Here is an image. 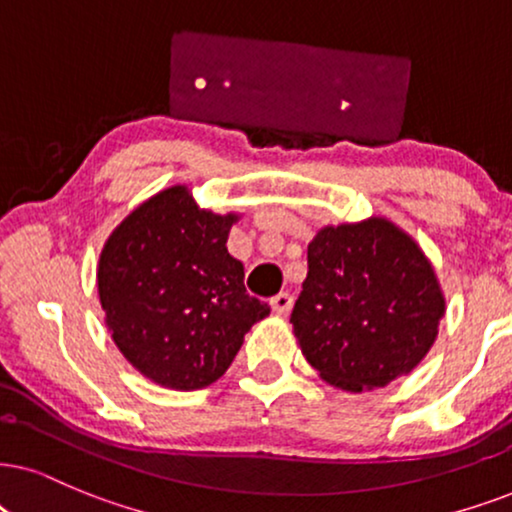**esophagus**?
<instances>
[{"label":"esophagus","mask_w":512,"mask_h":512,"mask_svg":"<svg viewBox=\"0 0 512 512\" xmlns=\"http://www.w3.org/2000/svg\"><path fill=\"white\" fill-rule=\"evenodd\" d=\"M271 304V312L274 314H288L293 309V295L290 293H278L269 300Z\"/></svg>","instance_id":"esophagus-1"}]
</instances>
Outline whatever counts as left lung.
<instances>
[{
	"mask_svg": "<svg viewBox=\"0 0 512 512\" xmlns=\"http://www.w3.org/2000/svg\"><path fill=\"white\" fill-rule=\"evenodd\" d=\"M444 312L430 257L373 215L316 231L290 323L319 378L359 394L409 375L435 345Z\"/></svg>",
	"mask_w": 512,
	"mask_h": 512,
	"instance_id": "obj_1",
	"label": "left lung"
}]
</instances>
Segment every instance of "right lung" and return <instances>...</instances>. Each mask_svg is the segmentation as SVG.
<instances>
[{"mask_svg":"<svg viewBox=\"0 0 512 512\" xmlns=\"http://www.w3.org/2000/svg\"><path fill=\"white\" fill-rule=\"evenodd\" d=\"M241 215L200 208L186 184L139 203L111 231L96 288L111 338L129 364L167 390L222 378L267 302L245 293L243 264L226 250Z\"/></svg>","mask_w":512,"mask_h":512,"instance_id":"obj_1","label":"right lung"}]
</instances>
